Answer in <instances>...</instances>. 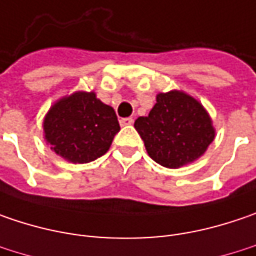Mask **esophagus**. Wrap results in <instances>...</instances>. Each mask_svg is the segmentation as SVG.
<instances>
[{
	"label": "esophagus",
	"instance_id": "1",
	"mask_svg": "<svg viewBox=\"0 0 256 256\" xmlns=\"http://www.w3.org/2000/svg\"><path fill=\"white\" fill-rule=\"evenodd\" d=\"M120 124L122 126H130V124H133V118L132 117H124V118L120 120Z\"/></svg>",
	"mask_w": 256,
	"mask_h": 256
}]
</instances>
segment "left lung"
I'll return each instance as SVG.
<instances>
[{
    "instance_id": "8db88e82",
    "label": "left lung",
    "mask_w": 256,
    "mask_h": 256,
    "mask_svg": "<svg viewBox=\"0 0 256 256\" xmlns=\"http://www.w3.org/2000/svg\"><path fill=\"white\" fill-rule=\"evenodd\" d=\"M134 128L148 155L165 168L194 162L214 139L212 118L203 106L182 91L160 92L149 116L139 117Z\"/></svg>"
}]
</instances>
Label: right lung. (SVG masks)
<instances>
[{"instance_id": "right-lung-1", "label": "right lung", "mask_w": 256, "mask_h": 256, "mask_svg": "<svg viewBox=\"0 0 256 256\" xmlns=\"http://www.w3.org/2000/svg\"><path fill=\"white\" fill-rule=\"evenodd\" d=\"M43 130L56 155L72 164H86L110 149L120 124L113 107L101 102L96 92L78 91L53 104Z\"/></svg>"}]
</instances>
